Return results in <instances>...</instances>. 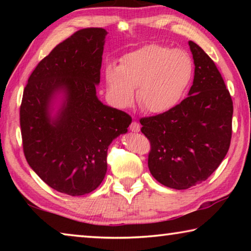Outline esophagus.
<instances>
[{"instance_id": "esophagus-1", "label": "esophagus", "mask_w": 251, "mask_h": 251, "mask_svg": "<svg viewBox=\"0 0 251 251\" xmlns=\"http://www.w3.org/2000/svg\"><path fill=\"white\" fill-rule=\"evenodd\" d=\"M129 129L131 131H134V133H138V131L141 130V125H139L137 122H133L129 126Z\"/></svg>"}]
</instances>
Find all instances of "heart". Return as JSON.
<instances>
[{
    "label": "heart",
    "instance_id": "obj_1",
    "mask_svg": "<svg viewBox=\"0 0 251 251\" xmlns=\"http://www.w3.org/2000/svg\"><path fill=\"white\" fill-rule=\"evenodd\" d=\"M194 75L192 58L185 50L151 44L125 54L120 65L108 64L104 77L108 100L118 108L137 100L151 114L173 110L188 90Z\"/></svg>",
    "mask_w": 251,
    "mask_h": 251
}]
</instances>
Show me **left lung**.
<instances>
[{"label":"left lung","mask_w":251,"mask_h":251,"mask_svg":"<svg viewBox=\"0 0 251 251\" xmlns=\"http://www.w3.org/2000/svg\"><path fill=\"white\" fill-rule=\"evenodd\" d=\"M195 64L188 97L173 110L142 118L151 144L148 168L161 185L177 190L206 180L230 146L232 100L212 59L189 41Z\"/></svg>","instance_id":"obj_1"}]
</instances>
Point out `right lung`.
<instances>
[{
  "label": "right lung",
  "mask_w": 251,
  "mask_h": 251,
  "mask_svg": "<svg viewBox=\"0 0 251 251\" xmlns=\"http://www.w3.org/2000/svg\"><path fill=\"white\" fill-rule=\"evenodd\" d=\"M107 31L84 28L42 59L24 88L23 150L37 176L70 196L95 190L107 172L108 147L131 117L96 95Z\"/></svg>",
  "instance_id": "add662e5"
}]
</instances>
